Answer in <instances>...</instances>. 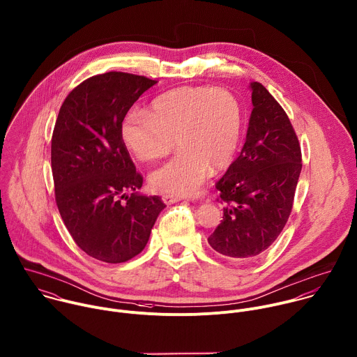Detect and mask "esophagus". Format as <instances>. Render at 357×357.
<instances>
[{"label":"esophagus","instance_id":"34e87169","mask_svg":"<svg viewBox=\"0 0 357 357\" xmlns=\"http://www.w3.org/2000/svg\"><path fill=\"white\" fill-rule=\"evenodd\" d=\"M181 200V196H175V195H162V202L165 204H174L176 202Z\"/></svg>","mask_w":357,"mask_h":357}]
</instances>
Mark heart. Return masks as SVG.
I'll return each instance as SVG.
<instances>
[{
    "mask_svg": "<svg viewBox=\"0 0 357 357\" xmlns=\"http://www.w3.org/2000/svg\"><path fill=\"white\" fill-rule=\"evenodd\" d=\"M243 130V109L234 93L221 87L183 86L158 96L151 111L130 109L121 126L125 146L142 161L179 153L153 171L149 183L158 193L189 195L211 171L234 161Z\"/></svg>",
    "mask_w": 357,
    "mask_h": 357,
    "instance_id": "b5f03b06",
    "label": "heart"
}]
</instances>
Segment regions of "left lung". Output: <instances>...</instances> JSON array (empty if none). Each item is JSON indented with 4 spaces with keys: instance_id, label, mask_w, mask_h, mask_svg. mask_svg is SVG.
Instances as JSON below:
<instances>
[{
    "instance_id": "1",
    "label": "left lung",
    "mask_w": 357,
    "mask_h": 357,
    "mask_svg": "<svg viewBox=\"0 0 357 357\" xmlns=\"http://www.w3.org/2000/svg\"><path fill=\"white\" fill-rule=\"evenodd\" d=\"M253 111L239 157L215 183L224 217L208 236L210 246L232 261H249L282 232L302 171L295 129L280 102L253 82Z\"/></svg>"
}]
</instances>
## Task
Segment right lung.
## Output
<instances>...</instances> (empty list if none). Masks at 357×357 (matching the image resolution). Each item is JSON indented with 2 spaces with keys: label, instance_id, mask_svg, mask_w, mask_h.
<instances>
[{
  "label": "right lung",
  "instance_id": "right-lung-1",
  "mask_svg": "<svg viewBox=\"0 0 357 357\" xmlns=\"http://www.w3.org/2000/svg\"><path fill=\"white\" fill-rule=\"evenodd\" d=\"M155 83L125 72L91 76L66 96L54 126L56 207L75 243L104 263L137 256L165 207L161 197L137 193L143 176L121 135L129 108Z\"/></svg>",
  "mask_w": 357,
  "mask_h": 357
}]
</instances>
